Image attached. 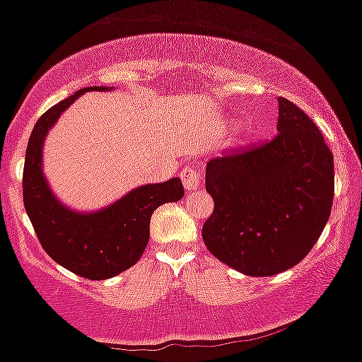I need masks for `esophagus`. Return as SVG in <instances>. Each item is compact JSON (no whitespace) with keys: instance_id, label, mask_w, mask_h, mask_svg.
Segmentation results:
<instances>
[{"instance_id":"34e87169","label":"esophagus","mask_w":362,"mask_h":362,"mask_svg":"<svg viewBox=\"0 0 362 362\" xmlns=\"http://www.w3.org/2000/svg\"><path fill=\"white\" fill-rule=\"evenodd\" d=\"M182 182H184V187L187 189V192H194L201 185V172L196 166H185L180 173Z\"/></svg>"}]
</instances>
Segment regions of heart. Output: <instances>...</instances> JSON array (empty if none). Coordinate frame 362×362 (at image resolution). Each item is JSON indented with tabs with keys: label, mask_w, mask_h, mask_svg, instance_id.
Segmentation results:
<instances>
[{
	"label": "heart",
	"mask_w": 362,
	"mask_h": 362,
	"mask_svg": "<svg viewBox=\"0 0 362 362\" xmlns=\"http://www.w3.org/2000/svg\"><path fill=\"white\" fill-rule=\"evenodd\" d=\"M232 125H233V122H232V120H228V122H225V125H223V127H225V129H228V127H232Z\"/></svg>",
	"instance_id": "1"
}]
</instances>
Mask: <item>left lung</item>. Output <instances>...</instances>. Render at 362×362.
Wrapping results in <instances>:
<instances>
[{
  "label": "left lung",
  "mask_w": 362,
  "mask_h": 362,
  "mask_svg": "<svg viewBox=\"0 0 362 362\" xmlns=\"http://www.w3.org/2000/svg\"><path fill=\"white\" fill-rule=\"evenodd\" d=\"M276 137L259 148L214 158L206 190L214 211L206 247L249 276H272L308 256L333 202V154L315 122L278 98Z\"/></svg>",
  "instance_id": "left-lung-1"
}]
</instances>
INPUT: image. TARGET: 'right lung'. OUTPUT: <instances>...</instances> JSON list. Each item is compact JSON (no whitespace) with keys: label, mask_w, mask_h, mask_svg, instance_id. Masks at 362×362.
<instances>
[{"label":"right lung","mask_w":362,"mask_h":362,"mask_svg":"<svg viewBox=\"0 0 362 362\" xmlns=\"http://www.w3.org/2000/svg\"><path fill=\"white\" fill-rule=\"evenodd\" d=\"M115 87H86L49 108L30 134L23 166V204L37 239L51 259L78 276L106 280L141 259L149 242L154 209L184 197L180 178L132 189L96 211H77L58 199L42 172V149L51 127L87 90Z\"/></svg>","instance_id":"add662e5"}]
</instances>
